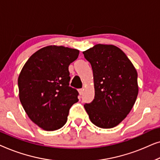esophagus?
I'll return each instance as SVG.
<instances>
[{
  "label": "esophagus",
  "mask_w": 160,
  "mask_h": 160,
  "mask_svg": "<svg viewBox=\"0 0 160 160\" xmlns=\"http://www.w3.org/2000/svg\"><path fill=\"white\" fill-rule=\"evenodd\" d=\"M83 92H84V88H82V89H78V93H79L80 95H82Z\"/></svg>",
  "instance_id": "obj_1"
}]
</instances>
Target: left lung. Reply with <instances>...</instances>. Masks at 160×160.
Wrapping results in <instances>:
<instances>
[{
  "mask_svg": "<svg viewBox=\"0 0 160 160\" xmlns=\"http://www.w3.org/2000/svg\"><path fill=\"white\" fill-rule=\"evenodd\" d=\"M83 54L92 65L95 87V99L84 105L85 110L98 128H114L125 119L136 100V69L114 45L98 43Z\"/></svg>",
  "mask_w": 160,
  "mask_h": 160,
  "instance_id": "1",
  "label": "left lung"
}]
</instances>
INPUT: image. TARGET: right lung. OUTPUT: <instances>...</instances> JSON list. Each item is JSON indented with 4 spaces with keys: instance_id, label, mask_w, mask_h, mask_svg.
Here are the masks:
<instances>
[{
    "instance_id": "obj_1",
    "label": "right lung",
    "mask_w": 160,
    "mask_h": 160,
    "mask_svg": "<svg viewBox=\"0 0 160 160\" xmlns=\"http://www.w3.org/2000/svg\"><path fill=\"white\" fill-rule=\"evenodd\" d=\"M79 51L47 46L30 56L18 78L19 100L28 117L39 128L54 131L65 125L78 92L69 87L68 66Z\"/></svg>"
}]
</instances>
